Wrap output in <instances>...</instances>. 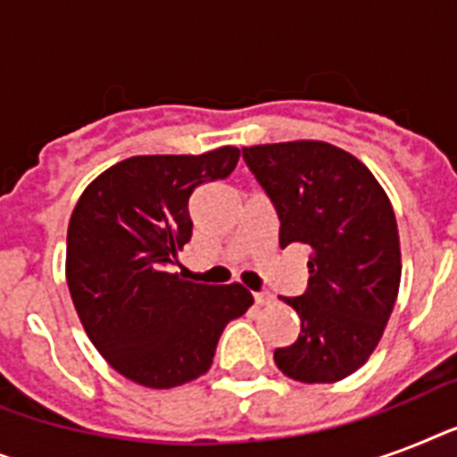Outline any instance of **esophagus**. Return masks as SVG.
Masks as SVG:
<instances>
[{"label":"esophagus","mask_w":457,"mask_h":457,"mask_svg":"<svg viewBox=\"0 0 457 457\" xmlns=\"http://www.w3.org/2000/svg\"><path fill=\"white\" fill-rule=\"evenodd\" d=\"M253 299H256L258 305H265V303H270L272 296L268 292H256V294H253Z\"/></svg>","instance_id":"esophagus-1"}]
</instances>
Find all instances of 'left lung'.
Wrapping results in <instances>:
<instances>
[{
  "mask_svg": "<svg viewBox=\"0 0 457 457\" xmlns=\"http://www.w3.org/2000/svg\"><path fill=\"white\" fill-rule=\"evenodd\" d=\"M279 218V246H311L308 287L285 299L301 318L275 365L305 384L339 382L382 339L401 285L396 215L355 156L327 142H282L242 149Z\"/></svg>",
  "mask_w": 457,
  "mask_h": 457,
  "instance_id": "left-lung-1",
  "label": "left lung"
}]
</instances>
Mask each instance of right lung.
I'll list each match as a JSON object with an SVG mask.
<instances>
[{"instance_id": "right-lung-1", "label": "right lung", "mask_w": 457, "mask_h": 457, "mask_svg": "<svg viewBox=\"0 0 457 457\" xmlns=\"http://www.w3.org/2000/svg\"><path fill=\"white\" fill-rule=\"evenodd\" d=\"M239 149L132 156L82 192L68 222L66 279L85 332L111 368L149 389L206 375L229 320L253 296L170 272L192 239L189 196L228 178Z\"/></svg>"}]
</instances>
